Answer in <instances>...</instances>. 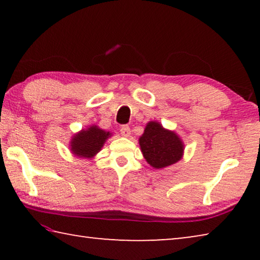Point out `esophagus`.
<instances>
[{"label":"esophagus","mask_w":260,"mask_h":260,"mask_svg":"<svg viewBox=\"0 0 260 260\" xmlns=\"http://www.w3.org/2000/svg\"><path fill=\"white\" fill-rule=\"evenodd\" d=\"M120 133H121L122 136H126V138H128V136L131 135V128H129V126L122 125V126L120 127Z\"/></svg>","instance_id":"esophagus-1"}]
</instances>
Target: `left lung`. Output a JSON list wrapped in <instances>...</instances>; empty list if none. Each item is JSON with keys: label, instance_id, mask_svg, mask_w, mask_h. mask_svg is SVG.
I'll return each mask as SVG.
<instances>
[{"label": "left lung", "instance_id": "8db88e82", "mask_svg": "<svg viewBox=\"0 0 260 260\" xmlns=\"http://www.w3.org/2000/svg\"><path fill=\"white\" fill-rule=\"evenodd\" d=\"M139 141L144 158L155 169H162L181 159L182 141L174 132L162 128L159 122H148Z\"/></svg>", "mask_w": 260, "mask_h": 260}]
</instances>
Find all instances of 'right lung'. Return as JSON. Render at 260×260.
Listing matches in <instances>:
<instances>
[{
    "label": "right lung",
    "mask_w": 260,
    "mask_h": 260,
    "mask_svg": "<svg viewBox=\"0 0 260 260\" xmlns=\"http://www.w3.org/2000/svg\"><path fill=\"white\" fill-rule=\"evenodd\" d=\"M109 136H111L109 132L100 129L98 126H91L73 136L71 150L76 156L91 158L101 150Z\"/></svg>",
    "instance_id": "1"
}]
</instances>
